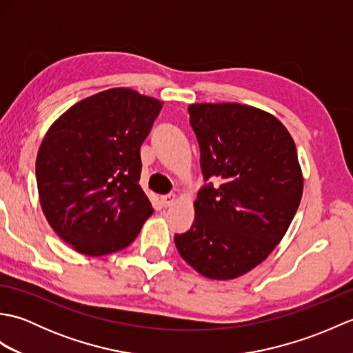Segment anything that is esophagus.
<instances>
[{
	"instance_id": "esophagus-1",
	"label": "esophagus",
	"mask_w": 353,
	"mask_h": 353,
	"mask_svg": "<svg viewBox=\"0 0 353 353\" xmlns=\"http://www.w3.org/2000/svg\"><path fill=\"white\" fill-rule=\"evenodd\" d=\"M161 201H162V206H163V208H170V206L174 205L176 194H167V196H162V197H161Z\"/></svg>"
}]
</instances>
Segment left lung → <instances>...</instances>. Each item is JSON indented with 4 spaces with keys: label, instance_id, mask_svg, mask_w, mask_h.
<instances>
[{
    "label": "left lung",
    "instance_id": "left-lung-1",
    "mask_svg": "<svg viewBox=\"0 0 353 353\" xmlns=\"http://www.w3.org/2000/svg\"><path fill=\"white\" fill-rule=\"evenodd\" d=\"M188 112L206 183L191 229L174 243L200 274L234 279L261 264L294 219L303 191L296 144L279 119L247 104H191Z\"/></svg>",
    "mask_w": 353,
    "mask_h": 353
}]
</instances>
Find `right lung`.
I'll return each instance as SVG.
<instances>
[{"mask_svg": "<svg viewBox=\"0 0 353 353\" xmlns=\"http://www.w3.org/2000/svg\"><path fill=\"white\" fill-rule=\"evenodd\" d=\"M162 101L115 88L74 104L37 152L36 182L52 230L89 256L125 249L153 208L139 186L141 145Z\"/></svg>", "mask_w": 353, "mask_h": 353, "instance_id": "add662e5", "label": "right lung"}]
</instances>
